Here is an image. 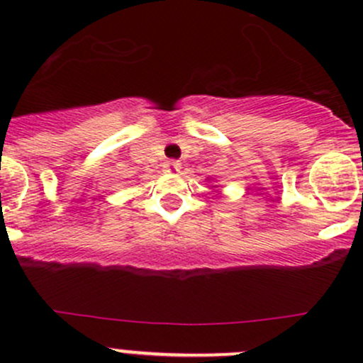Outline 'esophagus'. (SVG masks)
Listing matches in <instances>:
<instances>
[{"label":"esophagus","mask_w":363,"mask_h":363,"mask_svg":"<svg viewBox=\"0 0 363 363\" xmlns=\"http://www.w3.org/2000/svg\"><path fill=\"white\" fill-rule=\"evenodd\" d=\"M168 164H170V167L174 168V170H181V163H179V161H170V163H168Z\"/></svg>","instance_id":"obj_1"}]
</instances>
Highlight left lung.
I'll return each instance as SVG.
<instances>
[{
  "instance_id": "8db88e82",
  "label": "left lung",
  "mask_w": 363,
  "mask_h": 363,
  "mask_svg": "<svg viewBox=\"0 0 363 363\" xmlns=\"http://www.w3.org/2000/svg\"><path fill=\"white\" fill-rule=\"evenodd\" d=\"M208 179H211V177H207V181H208ZM211 188H216V186H211Z\"/></svg>"
}]
</instances>
